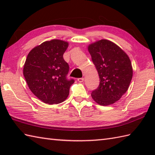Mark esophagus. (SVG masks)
I'll use <instances>...</instances> for the list:
<instances>
[{
  "label": "esophagus",
  "instance_id": "1",
  "mask_svg": "<svg viewBox=\"0 0 155 155\" xmlns=\"http://www.w3.org/2000/svg\"><path fill=\"white\" fill-rule=\"evenodd\" d=\"M77 81L79 82V83H83V82L84 81V78H78Z\"/></svg>",
  "mask_w": 155,
  "mask_h": 155
}]
</instances>
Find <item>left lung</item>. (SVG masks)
I'll list each match as a JSON object with an SVG mask.
<instances>
[{"mask_svg": "<svg viewBox=\"0 0 155 155\" xmlns=\"http://www.w3.org/2000/svg\"><path fill=\"white\" fill-rule=\"evenodd\" d=\"M88 51L100 78L99 86L91 97L102 106L113 104L127 91L132 80L130 58L118 45L105 39L89 45Z\"/></svg>", "mask_w": 155, "mask_h": 155, "instance_id": "1", "label": "left lung"}]
</instances>
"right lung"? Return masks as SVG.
Returning <instances> with one entry per match:
<instances>
[{
  "label": "right lung",
  "instance_id": "obj_1",
  "mask_svg": "<svg viewBox=\"0 0 155 155\" xmlns=\"http://www.w3.org/2000/svg\"><path fill=\"white\" fill-rule=\"evenodd\" d=\"M68 42L53 39L45 41L29 52L23 74L31 92L45 103L64 101L74 79L68 80L69 66L63 58Z\"/></svg>",
  "mask_w": 155,
  "mask_h": 155
}]
</instances>
